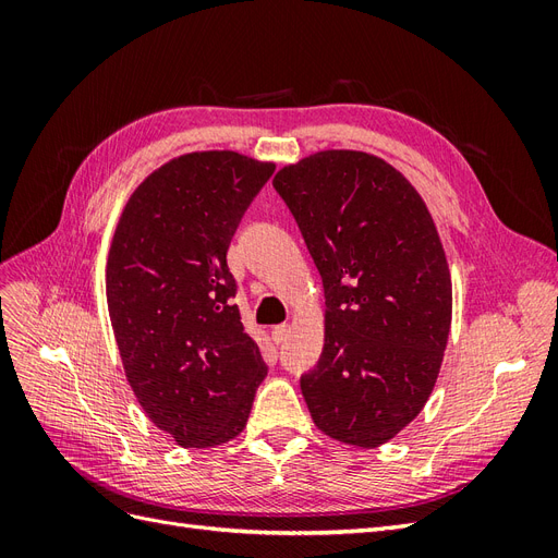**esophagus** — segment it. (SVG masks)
<instances>
[{"instance_id": "esophagus-1", "label": "esophagus", "mask_w": 558, "mask_h": 558, "mask_svg": "<svg viewBox=\"0 0 558 558\" xmlns=\"http://www.w3.org/2000/svg\"><path fill=\"white\" fill-rule=\"evenodd\" d=\"M269 332H272V340L277 342V344H281V342H286V340H289V332H291V326H286V324H281V326H275L272 330H269Z\"/></svg>"}]
</instances>
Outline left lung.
Returning a JSON list of instances; mask_svg holds the SVG:
<instances>
[{
    "instance_id": "left-lung-1",
    "label": "left lung",
    "mask_w": 558,
    "mask_h": 558,
    "mask_svg": "<svg viewBox=\"0 0 558 558\" xmlns=\"http://www.w3.org/2000/svg\"><path fill=\"white\" fill-rule=\"evenodd\" d=\"M324 281L326 340L300 388L318 430L375 449L424 410L451 328L433 216L393 165L328 148L275 177Z\"/></svg>"
}]
</instances>
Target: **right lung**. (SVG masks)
Wrapping results in <instances>:
<instances>
[{"label":"right lung","instance_id":"1","mask_svg":"<svg viewBox=\"0 0 558 558\" xmlns=\"http://www.w3.org/2000/svg\"><path fill=\"white\" fill-rule=\"evenodd\" d=\"M275 162L195 150L150 172L118 218L107 305L128 384L185 449L238 437L267 375L226 253Z\"/></svg>","mask_w":558,"mask_h":558}]
</instances>
